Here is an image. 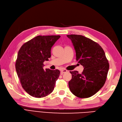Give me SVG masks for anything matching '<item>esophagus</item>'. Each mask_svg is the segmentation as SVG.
I'll list each match as a JSON object with an SVG mask.
<instances>
[{
  "label": "esophagus",
  "mask_w": 122,
  "mask_h": 122,
  "mask_svg": "<svg viewBox=\"0 0 122 122\" xmlns=\"http://www.w3.org/2000/svg\"><path fill=\"white\" fill-rule=\"evenodd\" d=\"M67 70H66V69H62V70H61V75H62V74H63L64 73H66L67 72Z\"/></svg>",
  "instance_id": "esophagus-1"
}]
</instances>
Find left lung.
Wrapping results in <instances>:
<instances>
[{
  "mask_svg": "<svg viewBox=\"0 0 122 122\" xmlns=\"http://www.w3.org/2000/svg\"><path fill=\"white\" fill-rule=\"evenodd\" d=\"M76 53V60L84 69L82 73L70 71L69 87L72 94L85 98L94 95L103 87L109 70L108 61L103 49L96 42L80 35H67Z\"/></svg>",
  "mask_w": 122,
  "mask_h": 122,
  "instance_id": "1",
  "label": "left lung"
}]
</instances>
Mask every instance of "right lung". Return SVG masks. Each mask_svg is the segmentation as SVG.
<instances>
[{
    "mask_svg": "<svg viewBox=\"0 0 122 122\" xmlns=\"http://www.w3.org/2000/svg\"><path fill=\"white\" fill-rule=\"evenodd\" d=\"M60 35L37 36L24 44L18 51L16 70L21 86L30 96L42 98L54 90L60 72L43 69V62L51 57L52 46Z\"/></svg>",
    "mask_w": 122,
    "mask_h": 122,
    "instance_id": "1",
    "label": "right lung"
}]
</instances>
